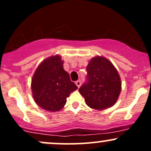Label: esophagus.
<instances>
[{"mask_svg":"<svg viewBox=\"0 0 151 151\" xmlns=\"http://www.w3.org/2000/svg\"><path fill=\"white\" fill-rule=\"evenodd\" d=\"M75 84H76V85L77 86V87L78 88H79L80 87V86H81V81H79V80H78V81H75Z\"/></svg>","mask_w":151,"mask_h":151,"instance_id":"34e87169","label":"esophagus"}]
</instances>
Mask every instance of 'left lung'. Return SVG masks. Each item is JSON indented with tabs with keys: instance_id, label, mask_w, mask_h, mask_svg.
<instances>
[{
	"instance_id": "8db88e82",
	"label": "left lung",
	"mask_w": 151,
	"mask_h": 151,
	"mask_svg": "<svg viewBox=\"0 0 151 151\" xmlns=\"http://www.w3.org/2000/svg\"><path fill=\"white\" fill-rule=\"evenodd\" d=\"M86 81L79 89L86 105L104 110L114 105L121 90V81L116 69L109 60L96 56L87 67Z\"/></svg>"
}]
</instances>
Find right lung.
Instances as JSON below:
<instances>
[{"instance_id":"1","label":"right lung","mask_w":151,"mask_h":151,"mask_svg":"<svg viewBox=\"0 0 151 151\" xmlns=\"http://www.w3.org/2000/svg\"><path fill=\"white\" fill-rule=\"evenodd\" d=\"M35 101L48 111H58L66 104L67 98L78 89L63 69L60 55L45 59L36 69L31 82Z\"/></svg>"}]
</instances>
